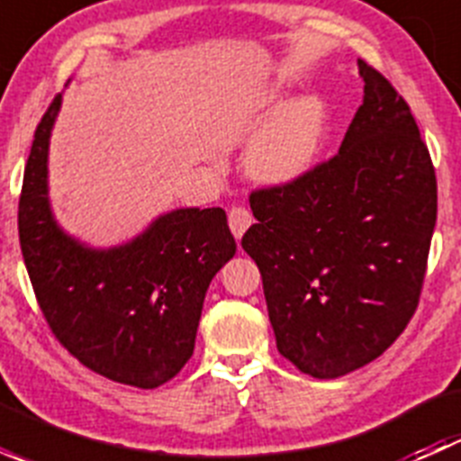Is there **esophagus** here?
I'll list each match as a JSON object with an SVG mask.
<instances>
[{"label": "esophagus", "mask_w": 461, "mask_h": 461, "mask_svg": "<svg viewBox=\"0 0 461 461\" xmlns=\"http://www.w3.org/2000/svg\"><path fill=\"white\" fill-rule=\"evenodd\" d=\"M252 222H254L252 213H249L245 207H231L230 209V230H231V234L236 236V240L243 239V234L248 231V227L252 225Z\"/></svg>", "instance_id": "34e87169"}]
</instances>
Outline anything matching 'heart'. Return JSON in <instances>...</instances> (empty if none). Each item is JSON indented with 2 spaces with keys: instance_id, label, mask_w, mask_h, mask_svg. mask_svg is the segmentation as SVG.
Instances as JSON below:
<instances>
[{
  "instance_id": "obj_1",
  "label": "heart",
  "mask_w": 461,
  "mask_h": 461,
  "mask_svg": "<svg viewBox=\"0 0 461 461\" xmlns=\"http://www.w3.org/2000/svg\"><path fill=\"white\" fill-rule=\"evenodd\" d=\"M281 97V88H265L257 109L267 111ZM328 109L319 95H299L283 102L267 122L254 133L243 156V167L252 180L269 187H283L303 178L312 169L323 147Z\"/></svg>"
}]
</instances>
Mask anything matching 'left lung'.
Wrapping results in <instances>:
<instances>
[{
  "mask_svg": "<svg viewBox=\"0 0 461 461\" xmlns=\"http://www.w3.org/2000/svg\"><path fill=\"white\" fill-rule=\"evenodd\" d=\"M364 104L332 160L249 198L276 348L337 379L384 355L420 301L437 221L435 169L403 97L359 59Z\"/></svg>",
  "mask_w": 461,
  "mask_h": 461,
  "instance_id": "8db88e82",
  "label": "left lung"
}]
</instances>
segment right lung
<instances>
[{
  "instance_id": "1",
  "label": "right lung",
  "mask_w": 461,
  "mask_h": 461,
  "mask_svg": "<svg viewBox=\"0 0 461 461\" xmlns=\"http://www.w3.org/2000/svg\"><path fill=\"white\" fill-rule=\"evenodd\" d=\"M62 93L37 124L20 198V245L40 308L73 357L118 384L151 390L196 346L204 294L236 254L221 207L160 213L133 239L93 248L55 218L49 147Z\"/></svg>"
}]
</instances>
